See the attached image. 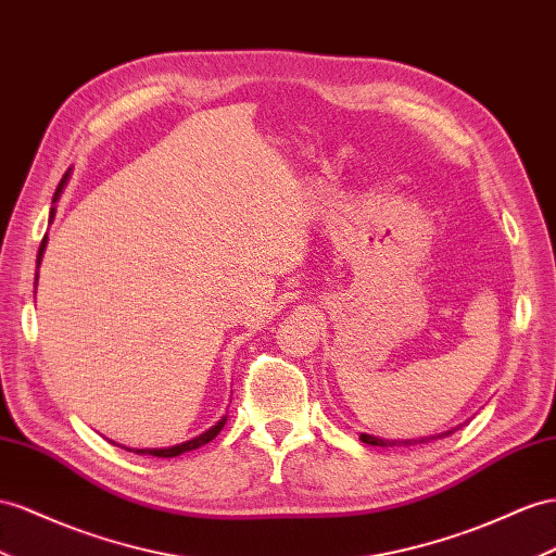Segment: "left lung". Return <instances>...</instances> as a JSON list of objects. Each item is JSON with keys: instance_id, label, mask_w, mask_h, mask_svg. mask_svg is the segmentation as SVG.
<instances>
[{"instance_id": "1", "label": "left lung", "mask_w": 556, "mask_h": 556, "mask_svg": "<svg viewBox=\"0 0 556 556\" xmlns=\"http://www.w3.org/2000/svg\"><path fill=\"white\" fill-rule=\"evenodd\" d=\"M455 430H458V427H453V430L441 432L437 437H420V439H380V437H374V434H359V439L364 441V444H371V446H414V444H427V441L439 439V437H448Z\"/></svg>"}]
</instances>
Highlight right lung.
I'll use <instances>...</instances> for the list:
<instances>
[{
	"label": "right lung",
	"mask_w": 556,
	"mask_h": 556,
	"mask_svg": "<svg viewBox=\"0 0 556 556\" xmlns=\"http://www.w3.org/2000/svg\"><path fill=\"white\" fill-rule=\"evenodd\" d=\"M67 178H70V168L65 170V176H63V180L59 182V188H55V194H53V204L59 202V199H61V192H63V188H65ZM53 216H55V206H51V213H49V218H51V220H53ZM47 241H49V237L41 239V244H39V253H37V269H39V263H41V255H45V251H47ZM37 277H39V275H37ZM225 420H227V418L223 416V418H220L216 425L208 427L206 432H202V434L194 437V439H190V441H182V444L168 446V448H129V446H122V448H126V451H134V453H138V455H154V458H176V455H180V453L194 451V448H199V446L208 444L211 439H216V437H218V432L223 430ZM112 444H115V441H112ZM115 446H119V444H115Z\"/></svg>",
	"instance_id": "right-lung-1"
}]
</instances>
